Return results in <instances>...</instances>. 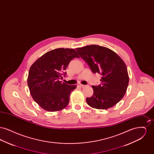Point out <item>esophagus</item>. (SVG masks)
<instances>
[{"label": "esophagus", "mask_w": 154, "mask_h": 154, "mask_svg": "<svg viewBox=\"0 0 154 154\" xmlns=\"http://www.w3.org/2000/svg\"><path fill=\"white\" fill-rule=\"evenodd\" d=\"M80 87L81 88H85V87H87V85H79Z\"/></svg>", "instance_id": "1"}]
</instances>
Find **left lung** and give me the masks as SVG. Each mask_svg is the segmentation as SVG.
I'll return each instance as SVG.
<instances>
[{
    "label": "left lung",
    "instance_id": "obj_1",
    "mask_svg": "<svg viewBox=\"0 0 154 154\" xmlns=\"http://www.w3.org/2000/svg\"><path fill=\"white\" fill-rule=\"evenodd\" d=\"M94 73L100 74L101 84L92 86L94 94L86 99L92 108L104 110L115 106L125 95L129 84L127 67L123 60L108 48L90 45L76 48Z\"/></svg>",
    "mask_w": 154,
    "mask_h": 154
}]
</instances>
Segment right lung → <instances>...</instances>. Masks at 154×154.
I'll return each instance as SVG.
<instances>
[{
	"mask_svg": "<svg viewBox=\"0 0 154 154\" xmlns=\"http://www.w3.org/2000/svg\"><path fill=\"white\" fill-rule=\"evenodd\" d=\"M72 48H57L47 52L30 67L28 85L33 100L44 110H63L69 103L70 94L77 86L59 80L66 75L70 62L79 58Z\"/></svg>",
	"mask_w": 154,
	"mask_h": 154,
	"instance_id": "1",
	"label": "right lung"
}]
</instances>
